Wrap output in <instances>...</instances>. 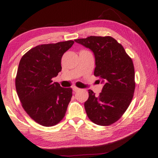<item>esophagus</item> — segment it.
<instances>
[{
    "mask_svg": "<svg viewBox=\"0 0 158 158\" xmlns=\"http://www.w3.org/2000/svg\"><path fill=\"white\" fill-rule=\"evenodd\" d=\"M72 89H73V91L74 92H77V91H79V90H80L79 88H77V87H76V86H74L73 88H72Z\"/></svg>",
    "mask_w": 158,
    "mask_h": 158,
    "instance_id": "34e87169",
    "label": "esophagus"
}]
</instances>
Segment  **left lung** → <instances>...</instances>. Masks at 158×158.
<instances>
[{"mask_svg":"<svg viewBox=\"0 0 158 158\" xmlns=\"http://www.w3.org/2000/svg\"><path fill=\"white\" fill-rule=\"evenodd\" d=\"M74 41L94 52L96 60L94 75L104 83L98 96L89 90V98L84 103L87 116L95 124L108 126L120 119L133 98V61L123 46L111 36H91Z\"/></svg>","mask_w":158,"mask_h":158,"instance_id":"8db88e82","label":"left lung"}]
</instances>
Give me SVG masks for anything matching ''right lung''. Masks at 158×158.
I'll return each mask as SVG.
<instances>
[{
  "mask_svg": "<svg viewBox=\"0 0 158 158\" xmlns=\"http://www.w3.org/2000/svg\"><path fill=\"white\" fill-rule=\"evenodd\" d=\"M73 41L42 44L30 49L20 60L15 86L25 112L44 127L58 124L65 115L72 89L62 88L52 79L62 70L63 54Z\"/></svg>",
  "mask_w": 158,
  "mask_h": 158,
  "instance_id": "1",
  "label": "right lung"
}]
</instances>
